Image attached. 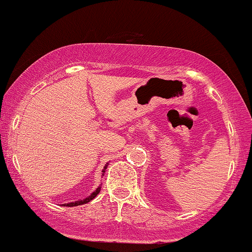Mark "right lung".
Segmentation results:
<instances>
[{
    "label": "right lung",
    "instance_id": "1",
    "mask_svg": "<svg viewBox=\"0 0 252 252\" xmlns=\"http://www.w3.org/2000/svg\"><path fill=\"white\" fill-rule=\"evenodd\" d=\"M106 167H107V165H105V167H104V170H103V175H104L105 170H106ZM100 189H101V187H98V188H96V190H94V191L91 193V195L88 196V197H86L85 200L75 201V202H70V203H64V206L65 207H75V206H81V204H85V203L90 202V201H92L93 198H94L95 196L98 195L99 192H100Z\"/></svg>",
    "mask_w": 252,
    "mask_h": 252
}]
</instances>
